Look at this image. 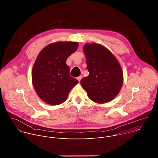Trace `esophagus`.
Wrapping results in <instances>:
<instances>
[{"mask_svg":"<svg viewBox=\"0 0 158 158\" xmlns=\"http://www.w3.org/2000/svg\"><path fill=\"white\" fill-rule=\"evenodd\" d=\"M82 78V76H79V77H77V79L79 81V82H80V81H81V79Z\"/></svg>","mask_w":158,"mask_h":158,"instance_id":"esophagus-1","label":"esophagus"}]
</instances>
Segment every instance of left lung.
Masks as SVG:
<instances>
[{
	"label": "left lung",
	"mask_w": 158,
	"mask_h": 158,
	"mask_svg": "<svg viewBox=\"0 0 158 158\" xmlns=\"http://www.w3.org/2000/svg\"><path fill=\"white\" fill-rule=\"evenodd\" d=\"M83 51L89 74L81 80L82 87L89 99L96 103L112 101L123 83L119 63L111 52L99 44H85Z\"/></svg>",
	"instance_id": "1"
}]
</instances>
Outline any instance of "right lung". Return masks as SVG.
I'll return each mask as SVG.
<instances>
[{"label":"right lung","mask_w":158,"mask_h":158,"mask_svg":"<svg viewBox=\"0 0 158 158\" xmlns=\"http://www.w3.org/2000/svg\"><path fill=\"white\" fill-rule=\"evenodd\" d=\"M76 42L49 44L39 54L32 71V81L38 96L50 105L65 101L78 81L71 77L66 60L78 48Z\"/></svg>","instance_id":"right-lung-1"}]
</instances>
